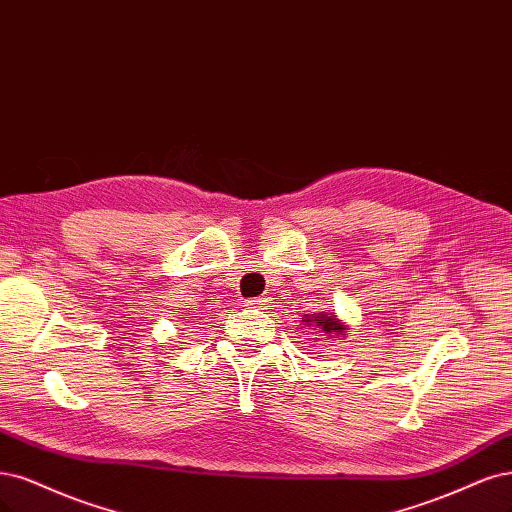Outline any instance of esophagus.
<instances>
[{"label": "esophagus", "instance_id": "1", "mask_svg": "<svg viewBox=\"0 0 512 512\" xmlns=\"http://www.w3.org/2000/svg\"><path fill=\"white\" fill-rule=\"evenodd\" d=\"M245 307L250 309H264L269 305V298L267 296H256V298H248V301H243Z\"/></svg>", "mask_w": 512, "mask_h": 512}]
</instances>
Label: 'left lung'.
<instances>
[{"label": "left lung", "mask_w": 512, "mask_h": 512, "mask_svg": "<svg viewBox=\"0 0 512 512\" xmlns=\"http://www.w3.org/2000/svg\"><path fill=\"white\" fill-rule=\"evenodd\" d=\"M305 322H311V324H315V326H320L324 332H341L343 330V326L337 322V317H334L332 313H317V315H311V317H307Z\"/></svg>", "instance_id": "1"}]
</instances>
